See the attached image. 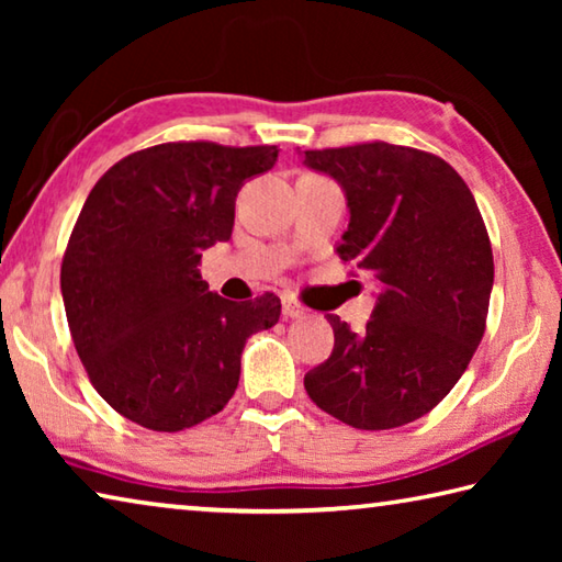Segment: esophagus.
<instances>
[{"instance_id":"34e87169","label":"esophagus","mask_w":562,"mask_h":562,"mask_svg":"<svg viewBox=\"0 0 562 562\" xmlns=\"http://www.w3.org/2000/svg\"><path fill=\"white\" fill-rule=\"evenodd\" d=\"M282 315H284V319H300V317H304V307L294 300H284Z\"/></svg>"}]
</instances>
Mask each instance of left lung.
Here are the masks:
<instances>
[{
  "mask_svg": "<svg viewBox=\"0 0 562 562\" xmlns=\"http://www.w3.org/2000/svg\"><path fill=\"white\" fill-rule=\"evenodd\" d=\"M300 158L339 183L349 225L337 255L379 288L361 331L327 315L335 349L304 389L355 429L416 422L459 382L486 329L493 252L479 205L446 160L416 148L379 140Z\"/></svg>",
  "mask_w": 562,
  "mask_h": 562,
  "instance_id": "1",
  "label": "left lung"
}]
</instances>
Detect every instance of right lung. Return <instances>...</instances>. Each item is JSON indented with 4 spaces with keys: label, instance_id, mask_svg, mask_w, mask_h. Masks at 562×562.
Segmentation results:
<instances>
[{
    "label": "right lung",
    "instance_id": "right-lung-1",
    "mask_svg": "<svg viewBox=\"0 0 562 562\" xmlns=\"http://www.w3.org/2000/svg\"><path fill=\"white\" fill-rule=\"evenodd\" d=\"M274 146L160 144L109 168L87 198L61 262L76 351L111 408L154 431H183L231 402L255 331L280 319L274 294L231 302L198 262L227 243L245 180Z\"/></svg>",
    "mask_w": 562,
    "mask_h": 562
}]
</instances>
